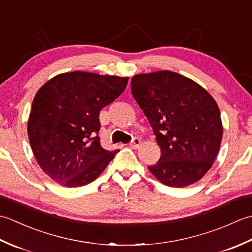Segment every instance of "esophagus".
I'll return each instance as SVG.
<instances>
[{
	"label": "esophagus",
	"mask_w": 252,
	"mask_h": 252,
	"mask_svg": "<svg viewBox=\"0 0 252 252\" xmlns=\"http://www.w3.org/2000/svg\"><path fill=\"white\" fill-rule=\"evenodd\" d=\"M141 144H142V142H141V140L138 137H133V140L130 142V146L132 147V148H138L141 146Z\"/></svg>",
	"instance_id": "34e87169"
}]
</instances>
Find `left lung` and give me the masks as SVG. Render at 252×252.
Returning <instances> with one entry per match:
<instances>
[{"mask_svg": "<svg viewBox=\"0 0 252 252\" xmlns=\"http://www.w3.org/2000/svg\"><path fill=\"white\" fill-rule=\"evenodd\" d=\"M131 91L161 149L149 171L170 187L200 180L215 161L223 135L212 96L192 80L168 70L136 74Z\"/></svg>", "mask_w": 252, "mask_h": 252, "instance_id": "8db88e82", "label": "left lung"}]
</instances>
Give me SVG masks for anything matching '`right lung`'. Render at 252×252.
I'll return each instance as SVG.
<instances>
[{"mask_svg": "<svg viewBox=\"0 0 252 252\" xmlns=\"http://www.w3.org/2000/svg\"><path fill=\"white\" fill-rule=\"evenodd\" d=\"M127 78L73 71L42 87L32 103L28 135L41 169L66 187L90 184L115 155L100 145L99 112L125 91Z\"/></svg>", "mask_w": 252, "mask_h": 252, "instance_id": "right-lung-1", "label": "right lung"}]
</instances>
